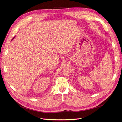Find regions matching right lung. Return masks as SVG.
Here are the masks:
<instances>
[{
  "label": "right lung",
  "mask_w": 122,
  "mask_h": 122,
  "mask_svg": "<svg viewBox=\"0 0 122 122\" xmlns=\"http://www.w3.org/2000/svg\"><path fill=\"white\" fill-rule=\"evenodd\" d=\"M13 39H14V38H13ZM13 39H12V40H13Z\"/></svg>",
  "instance_id": "1"
}]
</instances>
